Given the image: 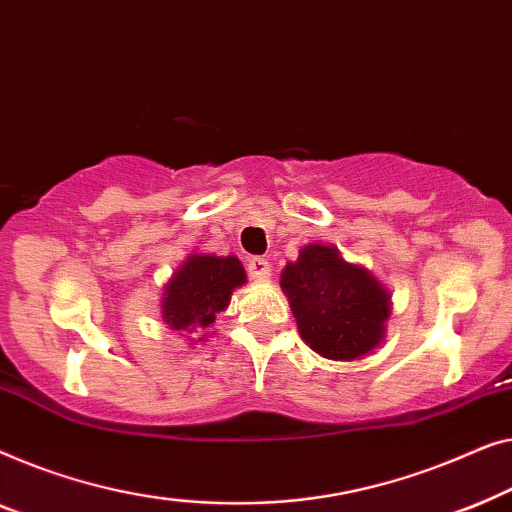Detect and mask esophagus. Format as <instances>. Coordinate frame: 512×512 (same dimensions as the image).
I'll return each mask as SVG.
<instances>
[{"label":"esophagus","instance_id":"esophagus-1","mask_svg":"<svg viewBox=\"0 0 512 512\" xmlns=\"http://www.w3.org/2000/svg\"><path fill=\"white\" fill-rule=\"evenodd\" d=\"M248 273L250 276H253L255 280H266L271 276V264H269V259H264V257H253L248 262Z\"/></svg>","mask_w":512,"mask_h":512}]
</instances>
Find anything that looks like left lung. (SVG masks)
Here are the masks:
<instances>
[{
    "mask_svg": "<svg viewBox=\"0 0 512 512\" xmlns=\"http://www.w3.org/2000/svg\"><path fill=\"white\" fill-rule=\"evenodd\" d=\"M299 334L327 359H357L380 343L390 315V294L362 266L336 248L311 243L280 276Z\"/></svg>",
    "mask_w": 512,
    "mask_h": 512,
    "instance_id": "left-lung-1",
    "label": "left lung"
}]
</instances>
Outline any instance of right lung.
<instances>
[{"label":"right lung","mask_w":512,"mask_h":512,"mask_svg":"<svg viewBox=\"0 0 512 512\" xmlns=\"http://www.w3.org/2000/svg\"><path fill=\"white\" fill-rule=\"evenodd\" d=\"M246 283L236 257L192 255L164 290L162 318L176 331H201L225 311L234 287Z\"/></svg>","instance_id":"add662e5"}]
</instances>
